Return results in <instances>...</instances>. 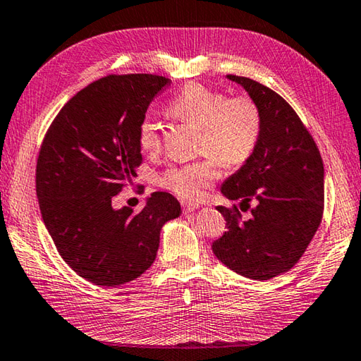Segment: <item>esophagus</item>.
I'll return each mask as SVG.
<instances>
[{"mask_svg": "<svg viewBox=\"0 0 361 361\" xmlns=\"http://www.w3.org/2000/svg\"><path fill=\"white\" fill-rule=\"evenodd\" d=\"M181 207H183V211H185V213H192V211L200 208V204H199V203H188V202H183Z\"/></svg>", "mask_w": 361, "mask_h": 361, "instance_id": "obj_1", "label": "esophagus"}]
</instances>
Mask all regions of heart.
<instances>
[{
    "label": "heart",
    "instance_id": "heart-1",
    "mask_svg": "<svg viewBox=\"0 0 361 361\" xmlns=\"http://www.w3.org/2000/svg\"><path fill=\"white\" fill-rule=\"evenodd\" d=\"M167 114L202 133L199 153L204 157L167 167L159 178V185L180 199H202L217 180V162L227 169L243 166L258 144L261 116L258 106L247 97L227 98L222 92L194 82L169 103ZM137 142L147 153L159 148L158 125L152 117L140 120Z\"/></svg>",
    "mask_w": 361,
    "mask_h": 361
}]
</instances>
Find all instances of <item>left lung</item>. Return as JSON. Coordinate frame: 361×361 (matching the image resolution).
Here are the masks:
<instances>
[{
    "label": "left lung",
    "mask_w": 361,
    "mask_h": 361,
    "mask_svg": "<svg viewBox=\"0 0 361 361\" xmlns=\"http://www.w3.org/2000/svg\"><path fill=\"white\" fill-rule=\"evenodd\" d=\"M258 106L261 133L245 164L222 185L239 208L217 207L227 231L213 243L219 261L243 277L269 280L295 266L324 214V166L312 134L277 92L245 76L228 75ZM256 207L250 208V203Z\"/></svg>",
    "instance_id": "1"
}]
</instances>
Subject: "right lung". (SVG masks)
Returning <instances> with one entry per match:
<instances>
[{"instance_id": "1", "label": "right lung", "mask_w": 361, "mask_h": 361, "mask_svg": "<svg viewBox=\"0 0 361 361\" xmlns=\"http://www.w3.org/2000/svg\"><path fill=\"white\" fill-rule=\"evenodd\" d=\"M159 75H109L63 104L40 145L35 192L62 259L98 286L142 275L157 258L162 225L181 214L169 192L139 213L112 207L142 162L137 128L148 104L171 86Z\"/></svg>"}]
</instances>
